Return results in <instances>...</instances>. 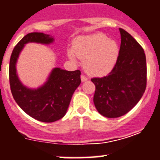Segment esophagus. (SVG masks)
Returning a JSON list of instances; mask_svg holds the SVG:
<instances>
[{
    "instance_id": "34e87169",
    "label": "esophagus",
    "mask_w": 160,
    "mask_h": 160,
    "mask_svg": "<svg viewBox=\"0 0 160 160\" xmlns=\"http://www.w3.org/2000/svg\"><path fill=\"white\" fill-rule=\"evenodd\" d=\"M80 77H81V80H82V82L87 81V80H88V78H87V77H86L85 75H83V74H82L81 76H80Z\"/></svg>"
}]
</instances>
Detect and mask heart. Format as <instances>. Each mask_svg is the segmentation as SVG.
<instances>
[{
	"label": "heart",
	"mask_w": 160,
	"mask_h": 160,
	"mask_svg": "<svg viewBox=\"0 0 160 160\" xmlns=\"http://www.w3.org/2000/svg\"><path fill=\"white\" fill-rule=\"evenodd\" d=\"M120 49L117 42L103 33L77 38L70 57L84 61V68L90 75L102 77L108 74L118 60Z\"/></svg>",
	"instance_id": "heart-1"
}]
</instances>
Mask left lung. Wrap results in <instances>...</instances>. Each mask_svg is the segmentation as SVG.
<instances>
[{
    "mask_svg": "<svg viewBox=\"0 0 160 160\" xmlns=\"http://www.w3.org/2000/svg\"><path fill=\"white\" fill-rule=\"evenodd\" d=\"M121 44L118 60L110 73L91 79L96 87L93 102L107 118H117L132 110L147 87V61L141 45L120 28Z\"/></svg>",
    "mask_w": 160,
    "mask_h": 160,
    "instance_id": "left-lung-1",
    "label": "left lung"
}]
</instances>
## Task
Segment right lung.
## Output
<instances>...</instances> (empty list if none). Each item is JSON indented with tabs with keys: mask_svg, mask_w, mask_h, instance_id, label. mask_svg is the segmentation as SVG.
<instances>
[{
	"mask_svg": "<svg viewBox=\"0 0 160 160\" xmlns=\"http://www.w3.org/2000/svg\"><path fill=\"white\" fill-rule=\"evenodd\" d=\"M53 38L43 33L25 35L13 48L10 59L9 81L13 97L20 107L35 120L52 122L64 117L76 89L81 83L80 71L54 68L43 87L31 90L23 86L16 73V62L25 43H50Z\"/></svg>",
	"mask_w": 160,
	"mask_h": 160,
	"instance_id": "1",
	"label": "right lung"
}]
</instances>
